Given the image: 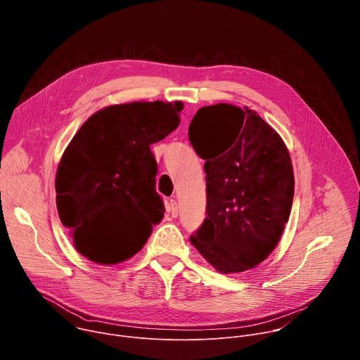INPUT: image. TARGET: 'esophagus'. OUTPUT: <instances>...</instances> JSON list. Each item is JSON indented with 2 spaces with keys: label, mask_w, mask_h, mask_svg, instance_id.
I'll return each mask as SVG.
<instances>
[{
  "label": "esophagus",
  "mask_w": 360,
  "mask_h": 360,
  "mask_svg": "<svg viewBox=\"0 0 360 360\" xmlns=\"http://www.w3.org/2000/svg\"><path fill=\"white\" fill-rule=\"evenodd\" d=\"M167 214L172 218H176L178 217V203L176 200L171 199L168 203H167Z\"/></svg>",
  "instance_id": "1"
}]
</instances>
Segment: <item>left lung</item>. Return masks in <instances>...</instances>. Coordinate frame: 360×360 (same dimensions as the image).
<instances>
[{"label":"left lung","instance_id":"8db88e82","mask_svg":"<svg viewBox=\"0 0 360 360\" xmlns=\"http://www.w3.org/2000/svg\"><path fill=\"white\" fill-rule=\"evenodd\" d=\"M188 135L207 174V218L191 243L221 274L258 266L292 210L295 178L283 139L258 112L231 104L198 110Z\"/></svg>","mask_w":360,"mask_h":360}]
</instances>
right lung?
<instances>
[{"mask_svg":"<svg viewBox=\"0 0 360 360\" xmlns=\"http://www.w3.org/2000/svg\"><path fill=\"white\" fill-rule=\"evenodd\" d=\"M175 102H127L92 114L65 148L56 175L57 210L75 249L99 265L121 264L146 243L165 207L149 145L181 122Z\"/></svg>","mask_w":360,"mask_h":360,"instance_id":"obj_1","label":"right lung"}]
</instances>
